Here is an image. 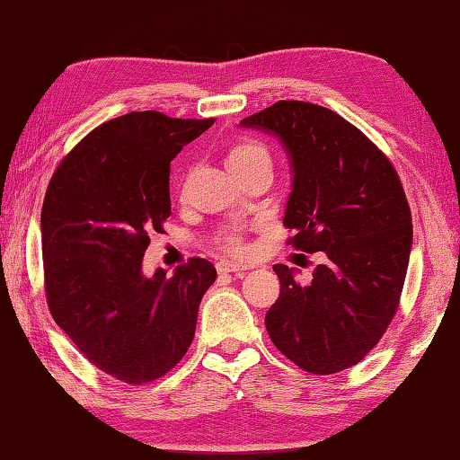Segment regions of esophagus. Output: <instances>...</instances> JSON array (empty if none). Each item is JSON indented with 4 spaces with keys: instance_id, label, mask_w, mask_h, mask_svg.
Listing matches in <instances>:
<instances>
[{
    "instance_id": "1",
    "label": "esophagus",
    "mask_w": 460,
    "mask_h": 460,
    "mask_svg": "<svg viewBox=\"0 0 460 460\" xmlns=\"http://www.w3.org/2000/svg\"><path fill=\"white\" fill-rule=\"evenodd\" d=\"M249 268L243 266V263H235V261H219L217 263V271L219 274H245Z\"/></svg>"
}]
</instances>
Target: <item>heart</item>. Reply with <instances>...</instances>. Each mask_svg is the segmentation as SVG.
I'll use <instances>...</instances> for the list:
<instances>
[{
  "instance_id": "1",
  "label": "heart",
  "mask_w": 460,
  "mask_h": 460,
  "mask_svg": "<svg viewBox=\"0 0 460 460\" xmlns=\"http://www.w3.org/2000/svg\"><path fill=\"white\" fill-rule=\"evenodd\" d=\"M260 162H270V154H268V147L260 142H255V139H237V142H233L229 146L227 166L235 174L245 172V170L260 164ZM217 241H219V245L225 249V252L235 253V255L245 253L243 231H241L239 225H229V227H225L219 233Z\"/></svg>"
}]
</instances>
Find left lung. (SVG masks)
Masks as SVG:
<instances>
[{
	"label": "left lung",
	"instance_id": "left-lung-1",
	"mask_svg": "<svg viewBox=\"0 0 460 460\" xmlns=\"http://www.w3.org/2000/svg\"><path fill=\"white\" fill-rule=\"evenodd\" d=\"M279 137L294 184L288 245L329 261L300 284L276 263L279 296L266 314L274 345L296 367L331 376L363 361L398 313L411 249V213L387 155L353 123L305 101H278L241 119Z\"/></svg>",
	"mask_w": 460,
	"mask_h": 460
}]
</instances>
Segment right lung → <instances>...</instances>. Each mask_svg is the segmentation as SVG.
Listing matches in <instances>:
<instances>
[{
    "label": "right lung",
    "instance_id": "obj_1",
    "mask_svg": "<svg viewBox=\"0 0 460 460\" xmlns=\"http://www.w3.org/2000/svg\"><path fill=\"white\" fill-rule=\"evenodd\" d=\"M215 123L134 111L101 123L68 152L42 205L44 292L76 349L129 385L166 376L189 351L217 270L190 258L170 278L142 274L150 235L164 233L170 162Z\"/></svg>",
    "mask_w": 460,
    "mask_h": 460
}]
</instances>
